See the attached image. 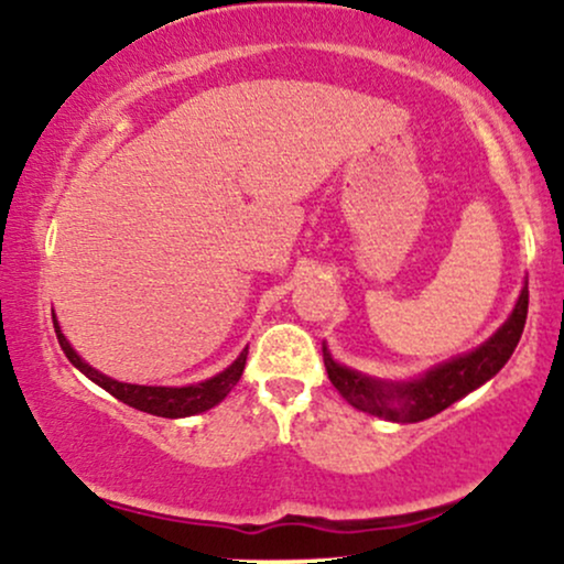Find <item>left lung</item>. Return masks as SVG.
I'll return each mask as SVG.
<instances>
[{"label": "left lung", "mask_w": 564, "mask_h": 564, "mask_svg": "<svg viewBox=\"0 0 564 564\" xmlns=\"http://www.w3.org/2000/svg\"><path fill=\"white\" fill-rule=\"evenodd\" d=\"M525 318L528 291H522L514 313L509 315V321L482 347L432 368L426 377L405 381V384H384V381L360 377V373L336 364L332 355L326 352V347H323V360H326L328 379H332L336 392L352 408H360V411L371 413V416L387 419V422H424V419L445 411L458 398L477 390V387L501 371L503 364L511 358V352H514L517 341H520Z\"/></svg>", "instance_id": "obj_1"}]
</instances>
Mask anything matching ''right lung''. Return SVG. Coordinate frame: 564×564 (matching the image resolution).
Masks as SVG:
<instances>
[{
  "mask_svg": "<svg viewBox=\"0 0 564 564\" xmlns=\"http://www.w3.org/2000/svg\"><path fill=\"white\" fill-rule=\"evenodd\" d=\"M53 321H55V315H53ZM55 334H57V341H61L63 352H66V358L76 368H79L84 377H89L95 384H100L102 390L111 392L116 400H121V403L138 408V411H142V413H153V416H164V419H183V416H193V413L215 408L219 400H223L225 394H228L232 387L238 384V379H241L243 366H246V352H249V349H243V352L238 355L236 364H232L230 368H225L223 373H217L215 379L200 381V384L140 387V384H124V381H116L111 377H106V373L95 371L89 364H84L79 355L74 352V347L66 341V336L61 334L57 321H55Z\"/></svg>",
  "mask_w": 564,
  "mask_h": 564,
  "instance_id": "right-lung-1",
  "label": "right lung"
}]
</instances>
